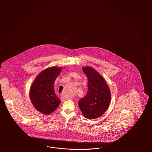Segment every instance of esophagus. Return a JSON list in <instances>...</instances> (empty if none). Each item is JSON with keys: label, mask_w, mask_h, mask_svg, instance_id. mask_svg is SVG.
Returning <instances> with one entry per match:
<instances>
[{"label": "esophagus", "mask_w": 152, "mask_h": 152, "mask_svg": "<svg viewBox=\"0 0 152 152\" xmlns=\"http://www.w3.org/2000/svg\"><path fill=\"white\" fill-rule=\"evenodd\" d=\"M69 99H68V98H66V97H64V96L61 97V100H62V101H64V100H69Z\"/></svg>", "instance_id": "1"}]
</instances>
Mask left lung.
I'll return each instance as SVG.
<instances>
[{
    "label": "left lung",
    "instance_id": "left-lung-1",
    "mask_svg": "<svg viewBox=\"0 0 152 152\" xmlns=\"http://www.w3.org/2000/svg\"><path fill=\"white\" fill-rule=\"evenodd\" d=\"M88 77L86 95L78 101V106L85 118L96 119L104 114L110 105V90L104 78L90 66L83 67Z\"/></svg>",
    "mask_w": 152,
    "mask_h": 152
}]
</instances>
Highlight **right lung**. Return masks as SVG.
Segmentation results:
<instances>
[{"label":"right lung","instance_id":"1","mask_svg":"<svg viewBox=\"0 0 152 152\" xmlns=\"http://www.w3.org/2000/svg\"><path fill=\"white\" fill-rule=\"evenodd\" d=\"M62 71L57 66L43 70L34 79L29 90V97L34 108L45 115H49L56 110L61 103L56 95L54 84Z\"/></svg>","mask_w":152,"mask_h":152}]
</instances>
